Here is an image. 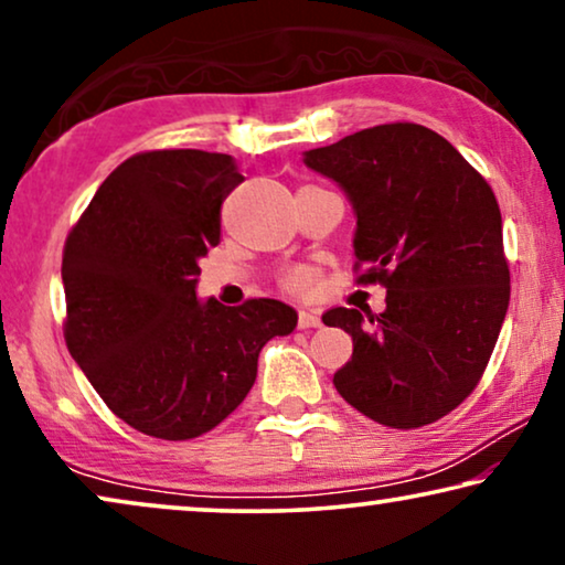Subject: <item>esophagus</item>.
I'll return each instance as SVG.
<instances>
[{"label":"esophagus","instance_id":"esophagus-1","mask_svg":"<svg viewBox=\"0 0 565 565\" xmlns=\"http://www.w3.org/2000/svg\"><path fill=\"white\" fill-rule=\"evenodd\" d=\"M321 327V316L316 311H298V329H316Z\"/></svg>","mask_w":565,"mask_h":565}]
</instances>
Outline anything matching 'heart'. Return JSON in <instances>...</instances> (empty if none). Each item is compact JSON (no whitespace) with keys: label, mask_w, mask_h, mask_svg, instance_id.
Returning <instances> with one entry per match:
<instances>
[{"label":"heart","mask_w":565,"mask_h":565,"mask_svg":"<svg viewBox=\"0 0 565 565\" xmlns=\"http://www.w3.org/2000/svg\"><path fill=\"white\" fill-rule=\"evenodd\" d=\"M282 285L292 292H306L311 290L313 285V273L311 269H303V267H296V269H288L282 277Z\"/></svg>","instance_id":"b5f03b06"}]
</instances>
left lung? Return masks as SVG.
<instances>
[{
	"label": "left lung",
	"instance_id": "1",
	"mask_svg": "<svg viewBox=\"0 0 565 565\" xmlns=\"http://www.w3.org/2000/svg\"><path fill=\"white\" fill-rule=\"evenodd\" d=\"M303 161L350 198L358 282L388 290L383 313H323L354 344L334 373L339 396L393 429L443 419L481 381L509 308L497 195L450 141L416 122L365 128Z\"/></svg>",
	"mask_w": 565,
	"mask_h": 565
}]
</instances>
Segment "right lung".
<instances>
[{"instance_id": "add662e5", "label": "right lung", "mask_w": 565, "mask_h": 565, "mask_svg": "<svg viewBox=\"0 0 565 565\" xmlns=\"http://www.w3.org/2000/svg\"><path fill=\"white\" fill-rule=\"evenodd\" d=\"M234 157L198 149L122 161L68 231L61 262L66 347L107 408L157 439L226 419L257 381L262 347L296 329L273 298L198 300V259L221 242Z\"/></svg>"}]
</instances>
